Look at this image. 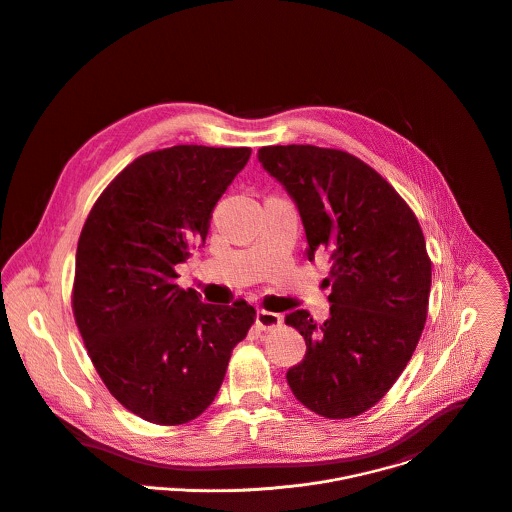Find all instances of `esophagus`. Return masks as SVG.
<instances>
[{
  "mask_svg": "<svg viewBox=\"0 0 512 512\" xmlns=\"http://www.w3.org/2000/svg\"><path fill=\"white\" fill-rule=\"evenodd\" d=\"M283 322V316L277 312H269V310H259L257 312V326L261 330H273L279 328Z\"/></svg>",
  "mask_w": 512,
  "mask_h": 512,
  "instance_id": "esophagus-1",
  "label": "esophagus"
}]
</instances>
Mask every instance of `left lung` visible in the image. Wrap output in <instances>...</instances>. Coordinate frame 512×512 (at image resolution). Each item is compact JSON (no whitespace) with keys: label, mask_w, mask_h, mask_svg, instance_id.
<instances>
[{"label":"left lung","mask_w":512,"mask_h":512,"mask_svg":"<svg viewBox=\"0 0 512 512\" xmlns=\"http://www.w3.org/2000/svg\"><path fill=\"white\" fill-rule=\"evenodd\" d=\"M259 162L303 217L308 259L330 253V318L285 316L307 342L287 372L305 408L348 419L376 406L396 384L427 318L431 259L406 200L360 158L310 144L263 146Z\"/></svg>","instance_id":"left-lung-1"}]
</instances>
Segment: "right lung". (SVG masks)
<instances>
[{"label":"right lung","instance_id":"1","mask_svg":"<svg viewBox=\"0 0 512 512\" xmlns=\"http://www.w3.org/2000/svg\"><path fill=\"white\" fill-rule=\"evenodd\" d=\"M251 148L180 144L130 162L83 225L73 314L108 392L156 425H182L217 396L255 322L245 301L205 305L176 265L205 241L211 211Z\"/></svg>","mask_w":512,"mask_h":512}]
</instances>
